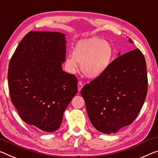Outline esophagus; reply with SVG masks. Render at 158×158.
Instances as JSON below:
<instances>
[{"label": "esophagus", "instance_id": "esophagus-1", "mask_svg": "<svg viewBox=\"0 0 158 158\" xmlns=\"http://www.w3.org/2000/svg\"><path fill=\"white\" fill-rule=\"evenodd\" d=\"M83 86H84V84H83V83H82L81 81H79L78 82V91H80L81 90V89L83 88Z\"/></svg>", "mask_w": 158, "mask_h": 158}]
</instances>
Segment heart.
Here are the masks:
<instances>
[{
    "label": "heart",
    "mask_w": 158,
    "mask_h": 158,
    "mask_svg": "<svg viewBox=\"0 0 158 158\" xmlns=\"http://www.w3.org/2000/svg\"><path fill=\"white\" fill-rule=\"evenodd\" d=\"M114 55L112 45L104 39L90 38L78 42L73 50V56L66 58L70 72L77 69V63L86 77L94 79L102 75L110 65Z\"/></svg>",
    "instance_id": "obj_1"
}]
</instances>
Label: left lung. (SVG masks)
<instances>
[{
  "mask_svg": "<svg viewBox=\"0 0 158 158\" xmlns=\"http://www.w3.org/2000/svg\"><path fill=\"white\" fill-rule=\"evenodd\" d=\"M147 92L146 60L136 48L112 61L103 74L85 85L81 94L93 126L110 134L134 121Z\"/></svg>",
  "mask_w": 158,
  "mask_h": 158,
  "instance_id": "1",
  "label": "left lung"
}]
</instances>
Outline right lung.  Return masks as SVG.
<instances>
[{"label":"right lung","mask_w":158,"mask_h":158,"mask_svg":"<svg viewBox=\"0 0 158 158\" xmlns=\"http://www.w3.org/2000/svg\"><path fill=\"white\" fill-rule=\"evenodd\" d=\"M65 35L29 31L9 63L11 101L24 122L43 131L60 127L63 113L77 93V78L64 72Z\"/></svg>","instance_id":"obj_1"}]
</instances>
